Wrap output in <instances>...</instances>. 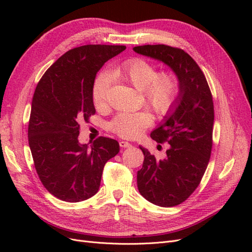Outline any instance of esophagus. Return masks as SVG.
I'll return each instance as SVG.
<instances>
[{
	"mask_svg": "<svg viewBox=\"0 0 252 252\" xmlns=\"http://www.w3.org/2000/svg\"><path fill=\"white\" fill-rule=\"evenodd\" d=\"M120 146L122 148H129V147H131V144L128 143V142H125V141H121L120 142Z\"/></svg>",
	"mask_w": 252,
	"mask_h": 252,
	"instance_id": "1",
	"label": "esophagus"
}]
</instances>
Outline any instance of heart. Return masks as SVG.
<instances>
[{"mask_svg":"<svg viewBox=\"0 0 252 252\" xmlns=\"http://www.w3.org/2000/svg\"><path fill=\"white\" fill-rule=\"evenodd\" d=\"M113 79L128 84L138 90L150 107L159 116H166L174 107L180 94V80L171 70L158 72L157 67L142 58H130L111 70ZM111 78L102 72L95 78L91 95L95 107L107 104ZM152 117L148 110L121 112L114 117L108 127L121 138L134 139L148 128Z\"/></svg>","mask_w":252,"mask_h":252,"instance_id":"heart-1","label":"heart"}]
</instances>
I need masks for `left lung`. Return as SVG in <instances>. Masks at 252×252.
Wrapping results in <instances>:
<instances>
[{"instance_id":"1","label":"left lung","mask_w":252,"mask_h":252,"mask_svg":"<svg viewBox=\"0 0 252 252\" xmlns=\"http://www.w3.org/2000/svg\"><path fill=\"white\" fill-rule=\"evenodd\" d=\"M133 50L162 61L180 80L174 110L150 134L158 143L170 145L167 157L157 159L140 146L145 158L138 171V188L145 199L161 207H172L193 193L208 166L215 121L212 94L201 68L183 49L158 44Z\"/></svg>"}]
</instances>
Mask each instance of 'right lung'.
Returning <instances> with one entry per match:
<instances>
[{"instance_id": "1", "label": "right lung", "mask_w": 252, "mask_h": 252, "mask_svg": "<svg viewBox=\"0 0 252 252\" xmlns=\"http://www.w3.org/2000/svg\"><path fill=\"white\" fill-rule=\"evenodd\" d=\"M126 49L123 45H84L68 50L37 83L28 124L33 164L44 187L65 202L94 195L106 162L120 151L118 141L98 136L79 143L82 122L95 113L91 95L97 71Z\"/></svg>"}]
</instances>
